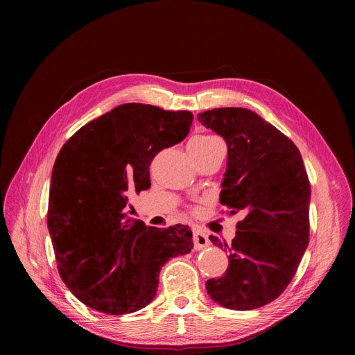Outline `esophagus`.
<instances>
[{"mask_svg":"<svg viewBox=\"0 0 355 355\" xmlns=\"http://www.w3.org/2000/svg\"><path fill=\"white\" fill-rule=\"evenodd\" d=\"M211 244L208 236L199 230H193V245L196 250H202Z\"/></svg>","mask_w":355,"mask_h":355,"instance_id":"esophagus-1","label":"esophagus"}]
</instances>
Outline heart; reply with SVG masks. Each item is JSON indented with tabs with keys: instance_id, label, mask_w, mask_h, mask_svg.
Returning a JSON list of instances; mask_svg holds the SVG:
<instances>
[{
	"instance_id": "1",
	"label": "heart",
	"mask_w": 355,
	"mask_h": 355,
	"mask_svg": "<svg viewBox=\"0 0 355 355\" xmlns=\"http://www.w3.org/2000/svg\"><path fill=\"white\" fill-rule=\"evenodd\" d=\"M191 141L195 143V144H198V146H208V144H211V143L218 141V139L214 137V136H211V135H198V136L192 137Z\"/></svg>"
}]
</instances>
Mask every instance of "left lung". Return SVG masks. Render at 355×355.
I'll return each instance as SVG.
<instances>
[{"label": "left lung", "instance_id": "left-lung-1", "mask_svg": "<svg viewBox=\"0 0 355 355\" xmlns=\"http://www.w3.org/2000/svg\"><path fill=\"white\" fill-rule=\"evenodd\" d=\"M198 119L227 144L220 204L245 215L232 244L209 236L229 252V267L207 291L226 309H257L285 291L308 247V174L293 141L256 112L216 108Z\"/></svg>", "mask_w": 355, "mask_h": 355}]
</instances>
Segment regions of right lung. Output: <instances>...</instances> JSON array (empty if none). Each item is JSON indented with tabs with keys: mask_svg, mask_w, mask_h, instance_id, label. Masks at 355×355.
I'll return each instance as SVG.
<instances>
[{
	"mask_svg": "<svg viewBox=\"0 0 355 355\" xmlns=\"http://www.w3.org/2000/svg\"><path fill=\"white\" fill-rule=\"evenodd\" d=\"M193 115L123 104L78 129L56 159L47 211L60 277L84 305L108 315L155 299L162 267L193 247L188 226L147 227L128 199L150 188L148 166L184 140Z\"/></svg>",
	"mask_w": 355,
	"mask_h": 355,
	"instance_id": "right-lung-1",
	"label": "right lung"
}]
</instances>
